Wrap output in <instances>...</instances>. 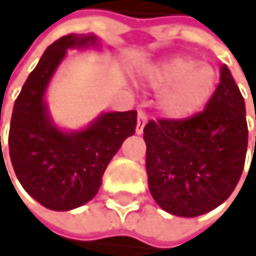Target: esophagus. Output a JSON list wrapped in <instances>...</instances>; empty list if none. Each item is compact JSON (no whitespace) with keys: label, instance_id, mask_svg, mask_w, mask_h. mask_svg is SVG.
<instances>
[{"label":"esophagus","instance_id":"1","mask_svg":"<svg viewBox=\"0 0 256 256\" xmlns=\"http://www.w3.org/2000/svg\"><path fill=\"white\" fill-rule=\"evenodd\" d=\"M146 122H147V116H146V114H144L142 110H140V112H138V121H136V129H135L138 135L142 134Z\"/></svg>","mask_w":256,"mask_h":256}]
</instances>
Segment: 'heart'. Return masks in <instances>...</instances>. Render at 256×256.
Segmentation results:
<instances>
[{
  "instance_id": "b5f03b06",
  "label": "heart",
  "mask_w": 256,
  "mask_h": 256,
  "mask_svg": "<svg viewBox=\"0 0 256 256\" xmlns=\"http://www.w3.org/2000/svg\"><path fill=\"white\" fill-rule=\"evenodd\" d=\"M154 89L162 90L160 107L164 115L182 120L200 112L216 87L214 67L189 56H175L155 66L149 74Z\"/></svg>"
}]
</instances>
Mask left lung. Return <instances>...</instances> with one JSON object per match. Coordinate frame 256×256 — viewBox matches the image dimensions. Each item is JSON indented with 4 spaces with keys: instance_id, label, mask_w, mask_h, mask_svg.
Returning a JSON list of instances; mask_svg holds the SVG:
<instances>
[{
    "instance_id": "1",
    "label": "left lung",
    "mask_w": 256,
    "mask_h": 256,
    "mask_svg": "<svg viewBox=\"0 0 256 256\" xmlns=\"http://www.w3.org/2000/svg\"><path fill=\"white\" fill-rule=\"evenodd\" d=\"M248 138L244 98L222 64L202 112L146 124V172L154 200L166 212L186 218L218 208L241 178Z\"/></svg>"
}]
</instances>
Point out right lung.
<instances>
[{
	"label": "right lung",
	"instance_id": "1",
	"mask_svg": "<svg viewBox=\"0 0 256 256\" xmlns=\"http://www.w3.org/2000/svg\"><path fill=\"white\" fill-rule=\"evenodd\" d=\"M96 44L94 35L68 34L50 44L15 101L8 154L26 192L50 210H70L90 201L107 164L135 134L136 110L109 112L81 132L58 130L47 115L44 92L67 48Z\"/></svg>",
	"mask_w": 256,
	"mask_h": 256
}]
</instances>
